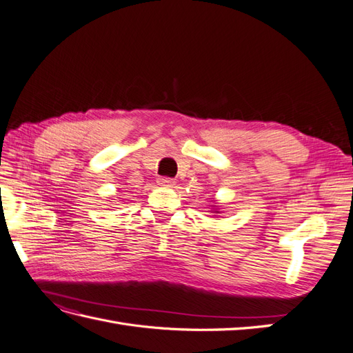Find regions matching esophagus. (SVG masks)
<instances>
[{
	"instance_id": "esophagus-1",
	"label": "esophagus",
	"mask_w": 353,
	"mask_h": 353,
	"mask_svg": "<svg viewBox=\"0 0 353 353\" xmlns=\"http://www.w3.org/2000/svg\"><path fill=\"white\" fill-rule=\"evenodd\" d=\"M157 183L163 187H174L175 185V181L172 178H159Z\"/></svg>"
}]
</instances>
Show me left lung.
Segmentation results:
<instances>
[{
  "label": "left lung",
  "instance_id": "8db88e82",
  "mask_svg": "<svg viewBox=\"0 0 353 353\" xmlns=\"http://www.w3.org/2000/svg\"><path fill=\"white\" fill-rule=\"evenodd\" d=\"M210 208H212V210H210L212 213H221V210H219V206L216 205V203H213V205H212Z\"/></svg>",
  "mask_w": 353,
  "mask_h": 353
}]
</instances>
